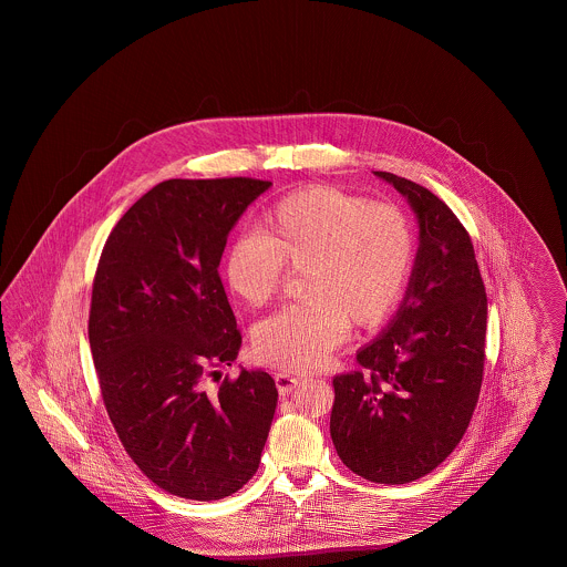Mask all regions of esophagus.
Listing matches in <instances>:
<instances>
[{"instance_id":"1","label":"esophagus","mask_w":567,"mask_h":567,"mask_svg":"<svg viewBox=\"0 0 567 567\" xmlns=\"http://www.w3.org/2000/svg\"><path fill=\"white\" fill-rule=\"evenodd\" d=\"M274 380H276V386H278V391H280L282 395L291 393V391L296 389L297 384H299V377L291 374V372H287V370L276 372V374H274Z\"/></svg>"}]
</instances>
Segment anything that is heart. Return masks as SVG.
<instances>
[{
	"label": "heart",
	"mask_w": 567,
	"mask_h": 567,
	"mask_svg": "<svg viewBox=\"0 0 567 567\" xmlns=\"http://www.w3.org/2000/svg\"><path fill=\"white\" fill-rule=\"evenodd\" d=\"M414 234L404 213L331 187L297 190L227 246L223 271L246 306L278 293L287 266L306 268V299L255 327V354L276 368L312 370L342 342L349 321L377 324L404 293Z\"/></svg>",
	"instance_id": "b5f03b06"
}]
</instances>
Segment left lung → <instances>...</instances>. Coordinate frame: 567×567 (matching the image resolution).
<instances>
[{
	"label": "left lung",
	"instance_id": "obj_1",
	"mask_svg": "<svg viewBox=\"0 0 567 567\" xmlns=\"http://www.w3.org/2000/svg\"><path fill=\"white\" fill-rule=\"evenodd\" d=\"M408 199L419 250L404 301L361 370L333 378L329 432L365 481L405 485L449 457L470 425L485 372L486 293L470 234L432 190L374 172Z\"/></svg>",
	"mask_w": 567,
	"mask_h": 567
}]
</instances>
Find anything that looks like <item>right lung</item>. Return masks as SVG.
<instances>
[{
	"label": "right lung",
	"mask_w": 567,
	"mask_h": 567,
	"mask_svg": "<svg viewBox=\"0 0 567 567\" xmlns=\"http://www.w3.org/2000/svg\"><path fill=\"white\" fill-rule=\"evenodd\" d=\"M271 187L255 178H172L121 216L102 250L89 344L110 421L155 485L223 499L259 467L278 402L268 372L204 378L243 347L218 264L244 210Z\"/></svg>",
	"instance_id": "right-lung-1"
}]
</instances>
